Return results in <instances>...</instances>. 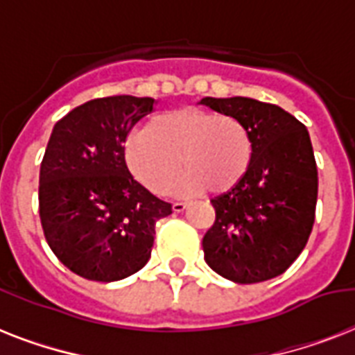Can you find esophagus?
Returning <instances> with one entry per match:
<instances>
[{
  "label": "esophagus",
  "mask_w": 355,
  "mask_h": 355,
  "mask_svg": "<svg viewBox=\"0 0 355 355\" xmlns=\"http://www.w3.org/2000/svg\"><path fill=\"white\" fill-rule=\"evenodd\" d=\"M186 208H188L186 202H175V205H173V211H175V214H180V211H184Z\"/></svg>",
  "instance_id": "34e87169"
}]
</instances>
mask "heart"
Segmentation results:
<instances>
[{
	"instance_id": "obj_1",
	"label": "heart",
	"mask_w": 355,
	"mask_h": 355,
	"mask_svg": "<svg viewBox=\"0 0 355 355\" xmlns=\"http://www.w3.org/2000/svg\"><path fill=\"white\" fill-rule=\"evenodd\" d=\"M252 139L237 119L186 107L162 114L128 138L127 164L145 188L166 193L182 162L188 166L173 193L193 197L216 188L228 191L247 175Z\"/></svg>"
}]
</instances>
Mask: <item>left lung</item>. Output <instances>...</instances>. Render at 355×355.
Here are the masks:
<instances>
[{
	"instance_id": "1",
	"label": "left lung",
	"mask_w": 355,
	"mask_h": 355,
	"mask_svg": "<svg viewBox=\"0 0 355 355\" xmlns=\"http://www.w3.org/2000/svg\"><path fill=\"white\" fill-rule=\"evenodd\" d=\"M199 103L237 119L252 139L245 178L211 199L216 223L202 237L206 263L236 284L280 276L304 250L315 221L319 177L308 128L250 97Z\"/></svg>"
}]
</instances>
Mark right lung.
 Listing matches in <instances>:
<instances>
[{
  "instance_id": "right-lung-1",
  "label": "right lung",
  "mask_w": 355,
  "mask_h": 355,
  "mask_svg": "<svg viewBox=\"0 0 355 355\" xmlns=\"http://www.w3.org/2000/svg\"><path fill=\"white\" fill-rule=\"evenodd\" d=\"M153 97L92 99L55 123L40 166V221L47 245L86 280L116 282L150 258L155 225L169 202L136 182L125 141L155 110Z\"/></svg>"
}]
</instances>
